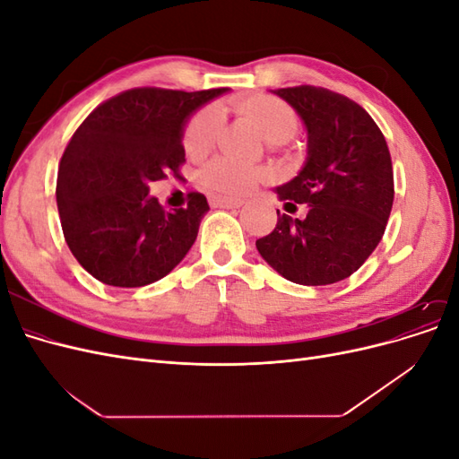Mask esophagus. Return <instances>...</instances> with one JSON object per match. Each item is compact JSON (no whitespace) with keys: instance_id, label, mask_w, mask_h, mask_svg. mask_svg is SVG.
Masks as SVG:
<instances>
[{"instance_id":"obj_1","label":"esophagus","mask_w":459,"mask_h":459,"mask_svg":"<svg viewBox=\"0 0 459 459\" xmlns=\"http://www.w3.org/2000/svg\"><path fill=\"white\" fill-rule=\"evenodd\" d=\"M208 203L214 208H239L243 204L241 199H233V197H221V195H211L208 197Z\"/></svg>"}]
</instances>
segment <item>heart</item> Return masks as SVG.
<instances>
[{
  "label": "heart",
  "instance_id": "obj_1",
  "mask_svg": "<svg viewBox=\"0 0 459 459\" xmlns=\"http://www.w3.org/2000/svg\"><path fill=\"white\" fill-rule=\"evenodd\" d=\"M239 110L251 118L270 143H285L299 128L295 108L272 95H251L238 103ZM220 130V110L204 105L193 113L182 132V143L189 157L201 159L216 143ZM262 178V170L251 164L235 162L226 157L212 159L199 172V184L212 195H243Z\"/></svg>",
  "mask_w": 459,
  "mask_h": 459
}]
</instances>
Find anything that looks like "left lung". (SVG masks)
Returning <instances> with one entry per match:
<instances>
[{"label":"left lung","mask_w":459,"mask_h":459,"mask_svg":"<svg viewBox=\"0 0 459 459\" xmlns=\"http://www.w3.org/2000/svg\"><path fill=\"white\" fill-rule=\"evenodd\" d=\"M275 93L308 130L307 164L275 191L285 208L308 204V212L299 220L277 211L273 231L256 248L289 281L337 283L362 266L383 238L394 201L391 152L375 120L349 97L316 86Z\"/></svg>","instance_id":"8db88e82"}]
</instances>
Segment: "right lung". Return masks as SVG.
I'll list each match as a JSON object with an SVG mask.
<instances>
[{
  "label": "right lung",
  "mask_w": 459,
  "mask_h": 459,
  "mask_svg": "<svg viewBox=\"0 0 459 459\" xmlns=\"http://www.w3.org/2000/svg\"><path fill=\"white\" fill-rule=\"evenodd\" d=\"M226 88H132L93 108L59 162L57 206L80 266L113 287H143L170 273L195 243L208 212L203 193L164 211L149 184L179 178L187 117Z\"/></svg>",
  "instance_id": "right-lung-1"
}]
</instances>
